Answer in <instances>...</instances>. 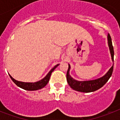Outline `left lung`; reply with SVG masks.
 Returning <instances> with one entry per match:
<instances>
[{
    "label": "left lung",
    "mask_w": 120,
    "mask_h": 120,
    "mask_svg": "<svg viewBox=\"0 0 120 120\" xmlns=\"http://www.w3.org/2000/svg\"><path fill=\"white\" fill-rule=\"evenodd\" d=\"M108 45L110 49V54L112 56V60L113 62L114 58V50L113 47L112 45V38L110 37V34H108ZM70 65L68 64V69L67 73V80L70 86L74 90L80 91V92H84V93H90V92H93L97 90L100 89L101 88L106 82H108L113 73V64L109 70L107 71V73L103 77L98 78V79H95L92 80H87V81H78L75 80L70 75Z\"/></svg>",
    "instance_id": "obj_1"
}]
</instances>
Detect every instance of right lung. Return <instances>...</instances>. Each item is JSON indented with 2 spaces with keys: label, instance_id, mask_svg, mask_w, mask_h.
<instances>
[{
  "label": "right lung",
  "instance_id": "add662e5",
  "mask_svg": "<svg viewBox=\"0 0 120 120\" xmlns=\"http://www.w3.org/2000/svg\"><path fill=\"white\" fill-rule=\"evenodd\" d=\"M58 65H59V64H57V65H56L55 66H54V67H53L50 70V71L47 73V75H46L43 79H41V80H39V81L36 82H20V81H17V80H15L14 78H12V77L10 75H9V76H10V77L11 78L12 81H13V82L15 83V85H17L19 87L21 88L22 89L25 90L34 91V90H37L41 89V88H43V87H45V86L47 85V84L48 83V82H49L51 74H52V73L53 72V71Z\"/></svg>",
  "mask_w": 120,
  "mask_h": 120
}]
</instances>
